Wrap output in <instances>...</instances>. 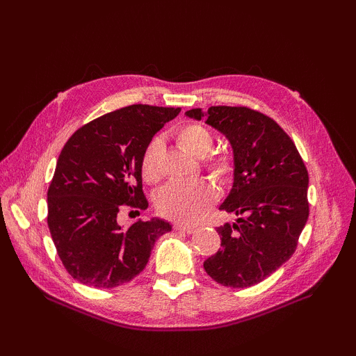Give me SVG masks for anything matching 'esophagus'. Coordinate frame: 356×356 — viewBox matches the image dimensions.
I'll list each match as a JSON object with an SVG mask.
<instances>
[{
    "label": "esophagus",
    "instance_id": "obj_1",
    "mask_svg": "<svg viewBox=\"0 0 356 356\" xmlns=\"http://www.w3.org/2000/svg\"><path fill=\"white\" fill-rule=\"evenodd\" d=\"M174 229H175L177 232L187 233V234H191V233H195V232H196V229H195V227H190V225H182V224H175V225H174Z\"/></svg>",
    "mask_w": 356,
    "mask_h": 356
}]
</instances>
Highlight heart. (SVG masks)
I'll use <instances>...</instances> for the list:
<instances>
[{"instance_id": "1", "label": "heart", "mask_w": 356, "mask_h": 356, "mask_svg": "<svg viewBox=\"0 0 356 356\" xmlns=\"http://www.w3.org/2000/svg\"><path fill=\"white\" fill-rule=\"evenodd\" d=\"M178 145L193 157L202 159L213 145V136L209 129L199 123H182L174 129ZM161 143L154 139L148 144L141 159V175L148 184H156L160 179L159 157ZM204 169L218 181H224L233 169V160L225 153H215L204 160ZM215 200V190L208 182H197L191 186L172 184L159 193L156 208L161 217L172 221L193 224L199 221Z\"/></svg>"}]
</instances>
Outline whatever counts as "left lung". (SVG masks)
I'll return each instance as SVG.
<instances>
[{"label": "left lung", "mask_w": 356, "mask_h": 356, "mask_svg": "<svg viewBox=\"0 0 356 356\" xmlns=\"http://www.w3.org/2000/svg\"><path fill=\"white\" fill-rule=\"evenodd\" d=\"M186 115L207 118L233 152V186L220 209L238 218L217 229L221 248L203 267L224 286H252L296 251L309 217L306 166L281 126L261 113L224 105Z\"/></svg>", "instance_id": "8db88e82"}]
</instances>
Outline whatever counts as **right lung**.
Masks as SVG:
<instances>
[{"mask_svg": "<svg viewBox=\"0 0 356 356\" xmlns=\"http://www.w3.org/2000/svg\"><path fill=\"white\" fill-rule=\"evenodd\" d=\"M179 111L129 105L84 124L63 145L47 191V224L62 264L79 282L114 288L132 281L156 241L172 230L156 217L123 227L117 213L124 204L148 208L141 159Z\"/></svg>", "mask_w": 356, "mask_h": 356, "instance_id": "1", "label": "right lung"}]
</instances>
